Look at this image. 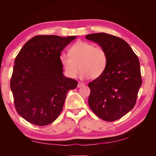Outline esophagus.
Listing matches in <instances>:
<instances>
[{
    "label": "esophagus",
    "mask_w": 156,
    "mask_h": 156,
    "mask_svg": "<svg viewBox=\"0 0 156 156\" xmlns=\"http://www.w3.org/2000/svg\"><path fill=\"white\" fill-rule=\"evenodd\" d=\"M85 85V84L84 83H81V82H79L78 84H77V87L78 88H80V87H82L83 86H84Z\"/></svg>",
    "instance_id": "obj_1"
}]
</instances>
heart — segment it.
I'll return each instance as SVG.
<instances>
[{"label":"heart","mask_w":156,"mask_h":156,"mask_svg":"<svg viewBox=\"0 0 156 156\" xmlns=\"http://www.w3.org/2000/svg\"><path fill=\"white\" fill-rule=\"evenodd\" d=\"M69 53L61 55L60 60L66 74L70 78L76 77L80 69L82 79L97 78L106 68L107 54L101 47L79 41L70 48Z\"/></svg>","instance_id":"heart-1"}]
</instances>
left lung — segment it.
Returning a JSON list of instances; mask_svg holds the SVG:
<instances>
[{"instance_id":"1","label":"left lung","mask_w":156,"mask_h":156,"mask_svg":"<svg viewBox=\"0 0 156 156\" xmlns=\"http://www.w3.org/2000/svg\"><path fill=\"white\" fill-rule=\"evenodd\" d=\"M86 38L98 44L107 54L105 71L88 84V105L102 120H116L135 105L142 84L139 58L120 37L100 32L88 34Z\"/></svg>"}]
</instances>
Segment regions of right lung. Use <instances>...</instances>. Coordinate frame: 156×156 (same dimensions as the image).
Masks as SVG:
<instances>
[{
	"mask_svg": "<svg viewBox=\"0 0 156 156\" xmlns=\"http://www.w3.org/2000/svg\"><path fill=\"white\" fill-rule=\"evenodd\" d=\"M76 37L36 36L17 55L10 88L17 112L30 123H52L62 111L68 90L77 87V81L64 76L60 60L61 52Z\"/></svg>",
	"mask_w": 156,
	"mask_h": 156,
	"instance_id": "obj_1",
	"label": "right lung"
}]
</instances>
